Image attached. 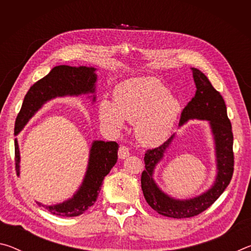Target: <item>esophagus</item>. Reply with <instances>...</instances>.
Instances as JSON below:
<instances>
[{
	"instance_id": "obj_1",
	"label": "esophagus",
	"mask_w": 251,
	"mask_h": 251,
	"mask_svg": "<svg viewBox=\"0 0 251 251\" xmlns=\"http://www.w3.org/2000/svg\"><path fill=\"white\" fill-rule=\"evenodd\" d=\"M129 156V151L128 148L126 146H121L120 150H118V157H120L121 159H125L126 157Z\"/></svg>"
}]
</instances>
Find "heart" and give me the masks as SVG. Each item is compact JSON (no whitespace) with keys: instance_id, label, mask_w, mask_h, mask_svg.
Here are the masks:
<instances>
[{"instance_id":"b5f03b06","label":"heart","mask_w":251,"mask_h":251,"mask_svg":"<svg viewBox=\"0 0 251 251\" xmlns=\"http://www.w3.org/2000/svg\"><path fill=\"white\" fill-rule=\"evenodd\" d=\"M180 113V104L167 87L154 78H136L118 85L114 101L101 100L100 120L110 129H121L124 120L136 122L139 142L155 146L166 141Z\"/></svg>"}]
</instances>
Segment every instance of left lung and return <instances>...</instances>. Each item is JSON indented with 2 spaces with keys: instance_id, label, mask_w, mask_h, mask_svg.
Returning <instances> with one entry per match:
<instances>
[{
  "instance_id": "left-lung-1",
  "label": "left lung",
  "mask_w": 251,
  "mask_h": 251,
  "mask_svg": "<svg viewBox=\"0 0 251 251\" xmlns=\"http://www.w3.org/2000/svg\"><path fill=\"white\" fill-rule=\"evenodd\" d=\"M193 77L196 84L195 96L182 109L180 125L188 120H207L214 134L217 156L218 174L214 186L198 197L187 201H178L167 196L157 187L152 174L157 163L163 158L164 152L174 138V135L156 148H150L145 152V171L142 173V190L152 209L158 214L171 218H190L209 208L227 188L233 174V135L231 123L227 116V108L222 94L216 91L207 76L192 67Z\"/></svg>"
}]
</instances>
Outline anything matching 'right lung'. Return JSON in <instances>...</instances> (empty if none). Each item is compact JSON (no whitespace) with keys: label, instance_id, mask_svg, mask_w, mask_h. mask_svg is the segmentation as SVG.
Masks as SVG:
<instances>
[{"label":"right lung","instance_id":"right-lung-1","mask_svg":"<svg viewBox=\"0 0 251 251\" xmlns=\"http://www.w3.org/2000/svg\"><path fill=\"white\" fill-rule=\"evenodd\" d=\"M94 67L86 66H55L43 78L29 87L24 97L22 107L15 121L14 134L18 135L23 127L42 105L57 96L79 95L95 92L96 74ZM93 100H95V96ZM15 169L20 174V151L15 139ZM118 144L116 142L95 141L93 143L90 161L84 181L73 198L54 206L36 203L48 209L50 214L61 217H75L82 215L94 205L105 176L110 172L117 161Z\"/></svg>","mask_w":251,"mask_h":251}]
</instances>
